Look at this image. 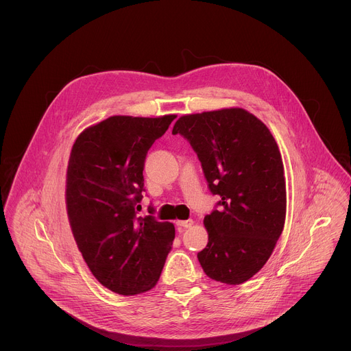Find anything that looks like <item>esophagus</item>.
<instances>
[{"label": "esophagus", "instance_id": "obj_1", "mask_svg": "<svg viewBox=\"0 0 351 351\" xmlns=\"http://www.w3.org/2000/svg\"><path fill=\"white\" fill-rule=\"evenodd\" d=\"M194 225L193 219H186V221H177L178 228H191Z\"/></svg>", "mask_w": 351, "mask_h": 351}]
</instances>
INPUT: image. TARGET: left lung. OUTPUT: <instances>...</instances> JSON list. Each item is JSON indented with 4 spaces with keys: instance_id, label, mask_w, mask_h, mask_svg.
I'll return each mask as SVG.
<instances>
[{
    "instance_id": "left-lung-1",
    "label": "left lung",
    "mask_w": 351,
    "mask_h": 351,
    "mask_svg": "<svg viewBox=\"0 0 351 351\" xmlns=\"http://www.w3.org/2000/svg\"><path fill=\"white\" fill-rule=\"evenodd\" d=\"M181 134L197 153L212 195L221 199L204 218L208 245L197 254L205 274L239 285L258 273L282 233L284 165L271 132L241 108L181 117Z\"/></svg>"
}]
</instances>
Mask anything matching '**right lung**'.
<instances>
[{
	"label": "right lung",
	"instance_id": "1",
	"mask_svg": "<svg viewBox=\"0 0 351 351\" xmlns=\"http://www.w3.org/2000/svg\"><path fill=\"white\" fill-rule=\"evenodd\" d=\"M176 115L111 117L75 139L67 167L66 204L78 250L108 289L136 295L152 289L171 250L174 225L154 206L141 217L143 169L152 145Z\"/></svg>",
	"mask_w": 351,
	"mask_h": 351
}]
</instances>
